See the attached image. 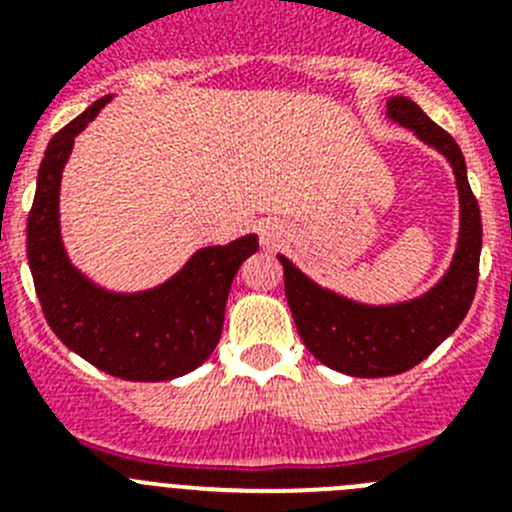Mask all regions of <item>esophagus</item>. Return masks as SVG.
<instances>
[{"instance_id": "obj_1", "label": "esophagus", "mask_w": 512, "mask_h": 512, "mask_svg": "<svg viewBox=\"0 0 512 512\" xmlns=\"http://www.w3.org/2000/svg\"><path fill=\"white\" fill-rule=\"evenodd\" d=\"M264 243H266V246H269V243H271V235L269 233H264Z\"/></svg>"}]
</instances>
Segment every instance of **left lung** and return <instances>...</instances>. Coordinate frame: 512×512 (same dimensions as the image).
Masks as SVG:
<instances>
[{"label":"left lung","mask_w":512,"mask_h":512,"mask_svg":"<svg viewBox=\"0 0 512 512\" xmlns=\"http://www.w3.org/2000/svg\"><path fill=\"white\" fill-rule=\"evenodd\" d=\"M387 117L449 158L459 187V246L441 282L400 305L346 300L315 284L292 261L279 256L284 292L302 343L320 364L348 377H392L413 369L459 328L477 292L482 217L456 140L408 97H392L387 102Z\"/></svg>","instance_id":"8db88e82"}]
</instances>
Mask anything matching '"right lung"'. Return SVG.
<instances>
[{"label":"right lung","instance_id":"add662e5","mask_svg":"<svg viewBox=\"0 0 512 512\" xmlns=\"http://www.w3.org/2000/svg\"><path fill=\"white\" fill-rule=\"evenodd\" d=\"M107 102L97 99L45 148L27 217V261L45 320L74 354L112 377L164 382L189 374L215 351L235 271L256 253L259 238L200 248L169 282L133 295L107 292L74 269L58 225L61 171L74 138Z\"/></svg>","mask_w":512,"mask_h":512}]
</instances>
